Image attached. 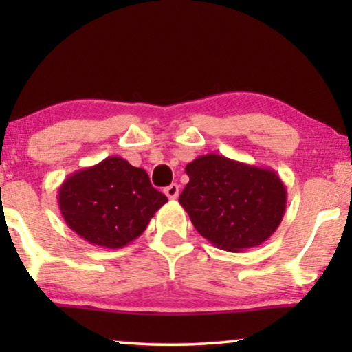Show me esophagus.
<instances>
[{"mask_svg":"<svg viewBox=\"0 0 352 352\" xmlns=\"http://www.w3.org/2000/svg\"><path fill=\"white\" fill-rule=\"evenodd\" d=\"M165 194H166V197L170 200L177 199V195H179V186H177L176 182H173V184L165 187Z\"/></svg>","mask_w":352,"mask_h":352,"instance_id":"1","label":"esophagus"}]
</instances>
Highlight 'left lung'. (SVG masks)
<instances>
[{
  "instance_id": "left-lung-1",
  "label": "left lung",
  "mask_w": 352,
  "mask_h": 352,
  "mask_svg": "<svg viewBox=\"0 0 352 352\" xmlns=\"http://www.w3.org/2000/svg\"><path fill=\"white\" fill-rule=\"evenodd\" d=\"M179 204L200 235L226 252L258 247L280 226L287 189L271 168L206 153L187 163Z\"/></svg>"
}]
</instances>
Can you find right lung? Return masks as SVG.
<instances>
[{"mask_svg":"<svg viewBox=\"0 0 352 352\" xmlns=\"http://www.w3.org/2000/svg\"><path fill=\"white\" fill-rule=\"evenodd\" d=\"M168 201L148 175L122 157L83 168L59 187L62 218L76 235L102 248H122L138 239Z\"/></svg>","mask_w":352,"mask_h":352,"instance_id":"1","label":"right lung"}]
</instances>
